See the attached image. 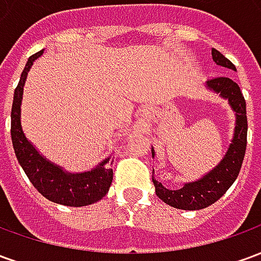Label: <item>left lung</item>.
Instances as JSON below:
<instances>
[{"label": "left lung", "mask_w": 261, "mask_h": 261, "mask_svg": "<svg viewBox=\"0 0 261 261\" xmlns=\"http://www.w3.org/2000/svg\"><path fill=\"white\" fill-rule=\"evenodd\" d=\"M213 59L218 65L225 68L236 69L235 65L229 60L221 54L218 50L213 48ZM208 88L218 92L222 97L229 100L230 106L236 113V127L233 140L228 152L221 161V164L211 170L202 179L193 183H187L179 190H169L162 186L156 179L152 181L155 186L156 196L166 204L179 210H201L219 200L229 189L241 172L247 144V117H246V100L242 95L241 88L228 76H217L208 80ZM155 155L152 149V156Z\"/></svg>", "instance_id": "8db88e82"}]
</instances>
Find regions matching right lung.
Returning <instances> with one entry per match:
<instances>
[{
  "label": "right lung",
  "mask_w": 261,
  "mask_h": 261,
  "mask_svg": "<svg viewBox=\"0 0 261 261\" xmlns=\"http://www.w3.org/2000/svg\"><path fill=\"white\" fill-rule=\"evenodd\" d=\"M43 50L29 57L25 68L20 74L18 86L15 88L14 102L11 110V138L18 162L25 170L28 179L42 196L47 200L69 207H82L99 201L106 196L113 180V169L103 161L97 168L85 173H67L64 170L48 162L26 140L20 125V100L23 93L26 75L33 61L42 56Z\"/></svg>",
  "instance_id": "add662e5"
}]
</instances>
